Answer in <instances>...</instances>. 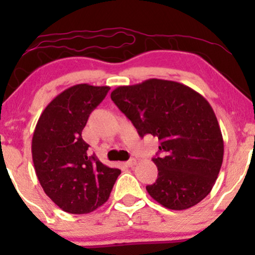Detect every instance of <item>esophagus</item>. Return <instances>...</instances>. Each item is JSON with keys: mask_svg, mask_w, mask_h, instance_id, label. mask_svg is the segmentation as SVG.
Masks as SVG:
<instances>
[{"mask_svg": "<svg viewBox=\"0 0 255 255\" xmlns=\"http://www.w3.org/2000/svg\"><path fill=\"white\" fill-rule=\"evenodd\" d=\"M125 164H126V166H133V165H135V164H136V159H134V158H131V159L127 160V162H126Z\"/></svg>", "mask_w": 255, "mask_h": 255, "instance_id": "obj_1", "label": "esophagus"}]
</instances>
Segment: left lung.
<instances>
[{"label":"left lung","instance_id":"left-lung-1","mask_svg":"<svg viewBox=\"0 0 255 255\" xmlns=\"http://www.w3.org/2000/svg\"><path fill=\"white\" fill-rule=\"evenodd\" d=\"M111 99L130 120L141 137L159 140L152 158L156 182L146 191L170 210H186L211 192L223 162L224 144L209 102L186 85L148 79L120 86Z\"/></svg>","mask_w":255,"mask_h":255}]
</instances>
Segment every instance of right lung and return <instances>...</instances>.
Returning a JSON list of instances; mask_svg holds the SVG:
<instances>
[{
    "instance_id": "right-lung-1",
    "label": "right lung",
    "mask_w": 255,
    "mask_h": 255,
    "mask_svg": "<svg viewBox=\"0 0 255 255\" xmlns=\"http://www.w3.org/2000/svg\"><path fill=\"white\" fill-rule=\"evenodd\" d=\"M109 86L79 84L55 97L38 120L32 137V159L40 186L63 211L90 213L109 199L120 169L95 156L81 133Z\"/></svg>"
}]
</instances>
